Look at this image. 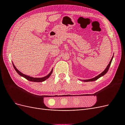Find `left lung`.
<instances>
[{
  "mask_svg": "<svg viewBox=\"0 0 125 125\" xmlns=\"http://www.w3.org/2000/svg\"><path fill=\"white\" fill-rule=\"evenodd\" d=\"M113 57L112 58L110 62H109V63L108 64V66H107L106 68V69H105V70H104L103 72H102V73L101 74H100L99 75H98L97 76L95 77V78H94L91 79H88V80H82V81H84V82H88V81H95V80H97V79H99V78H100V77H101L102 76H103V75H104L108 71V69H109V67H110V66H111V64L113 58Z\"/></svg>",
  "mask_w": 125,
  "mask_h": 125,
  "instance_id": "obj_1",
  "label": "left lung"
}]
</instances>
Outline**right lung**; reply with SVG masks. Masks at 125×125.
Segmentation results:
<instances>
[{
  "mask_svg": "<svg viewBox=\"0 0 125 125\" xmlns=\"http://www.w3.org/2000/svg\"><path fill=\"white\" fill-rule=\"evenodd\" d=\"M13 67L14 69L16 70V71L17 72V73L20 75L21 76H22L24 78H25L26 79H27V80L30 81H33V82H43L44 81H45V80H46L47 79H48L49 77H50V75H51V74L52 73V70L51 71V73H49L47 76L45 77H43V78H33V77H31L30 76H28V75H26L25 74H24L23 73H22L21 72H20L19 71L17 68L16 67L14 66V65H13Z\"/></svg>",
  "mask_w": 125,
  "mask_h": 125,
  "instance_id": "1",
  "label": "right lung"
}]
</instances>
